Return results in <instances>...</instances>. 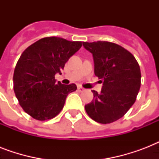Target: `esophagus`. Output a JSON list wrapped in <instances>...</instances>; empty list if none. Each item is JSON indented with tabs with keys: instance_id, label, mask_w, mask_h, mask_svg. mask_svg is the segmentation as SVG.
Wrapping results in <instances>:
<instances>
[{
	"instance_id": "1",
	"label": "esophagus",
	"mask_w": 159,
	"mask_h": 159,
	"mask_svg": "<svg viewBox=\"0 0 159 159\" xmlns=\"http://www.w3.org/2000/svg\"><path fill=\"white\" fill-rule=\"evenodd\" d=\"M77 90H78L79 92H83V91H84V88L79 86V87H77Z\"/></svg>"
}]
</instances>
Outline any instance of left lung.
Masks as SVG:
<instances>
[{
  "mask_svg": "<svg viewBox=\"0 0 159 159\" xmlns=\"http://www.w3.org/2000/svg\"><path fill=\"white\" fill-rule=\"evenodd\" d=\"M92 53L95 75L103 83L101 93L85 106L87 115L101 124H110L125 116L135 102L141 85L140 67L135 57L116 43L83 42Z\"/></svg>",
  "mask_w": 159,
  "mask_h": 159,
  "instance_id": "left-lung-1",
  "label": "left lung"
}]
</instances>
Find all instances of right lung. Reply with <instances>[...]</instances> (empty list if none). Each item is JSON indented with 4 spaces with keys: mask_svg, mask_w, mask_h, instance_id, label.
Instances as JSON below:
<instances>
[{
    "mask_svg": "<svg viewBox=\"0 0 159 159\" xmlns=\"http://www.w3.org/2000/svg\"><path fill=\"white\" fill-rule=\"evenodd\" d=\"M82 47L80 41L46 37L24 51L14 71V92L26 113L37 120H47L58 115L67 95L77 90L75 84L56 82L70 57Z\"/></svg>",
    "mask_w": 159,
    "mask_h": 159,
    "instance_id": "add662e5",
    "label": "right lung"
}]
</instances>
